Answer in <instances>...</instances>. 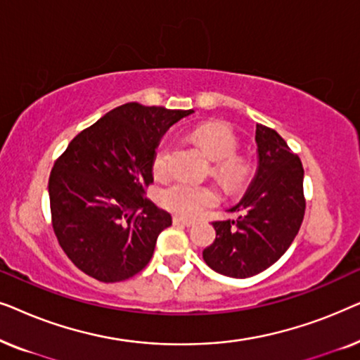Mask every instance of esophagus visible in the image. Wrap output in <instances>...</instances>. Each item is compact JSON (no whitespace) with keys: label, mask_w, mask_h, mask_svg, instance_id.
Here are the masks:
<instances>
[{"label":"esophagus","mask_w":360,"mask_h":360,"mask_svg":"<svg viewBox=\"0 0 360 360\" xmlns=\"http://www.w3.org/2000/svg\"><path fill=\"white\" fill-rule=\"evenodd\" d=\"M174 224L175 226H186V228H190V226H193L195 223H193V221H190V219L181 218V216H174Z\"/></svg>","instance_id":"esophagus-1"}]
</instances>
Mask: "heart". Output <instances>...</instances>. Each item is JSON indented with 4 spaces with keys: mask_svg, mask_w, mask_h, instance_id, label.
Segmentation results:
<instances>
[{
    "mask_svg": "<svg viewBox=\"0 0 360 360\" xmlns=\"http://www.w3.org/2000/svg\"><path fill=\"white\" fill-rule=\"evenodd\" d=\"M193 139L206 150L213 164V175L226 188L236 190L245 184L249 176V164L238 150V137L228 124L223 122H206L193 131ZM170 144L162 141L152 157V170L162 176L169 170ZM218 198L208 186H201L186 180H176L162 190L160 203L172 213L196 218L206 208L213 206Z\"/></svg>",
    "mask_w": 360,
    "mask_h": 360,
    "instance_id": "obj_1",
    "label": "heart"
}]
</instances>
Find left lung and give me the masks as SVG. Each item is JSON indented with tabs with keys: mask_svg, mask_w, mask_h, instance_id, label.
I'll list each match as a JSON object with an SVG mask.
<instances>
[{
	"mask_svg": "<svg viewBox=\"0 0 360 360\" xmlns=\"http://www.w3.org/2000/svg\"><path fill=\"white\" fill-rule=\"evenodd\" d=\"M257 175L248 193L231 211L239 218L213 221L214 243L203 259L214 272L248 278L277 262L287 252L303 223V165L272 127L257 124Z\"/></svg>",
	"mask_w": 360,
	"mask_h": 360,
	"instance_id": "obj_1",
	"label": "left lung"
}]
</instances>
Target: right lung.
<instances>
[{
	"mask_svg": "<svg viewBox=\"0 0 360 360\" xmlns=\"http://www.w3.org/2000/svg\"><path fill=\"white\" fill-rule=\"evenodd\" d=\"M193 110L126 103L73 137L49 179L52 228L67 257L105 283L149 264L172 216L147 198L160 137Z\"/></svg>",
	"mask_w": 360,
	"mask_h": 360,
	"instance_id": "obj_1",
	"label": "right lung"
}]
</instances>
